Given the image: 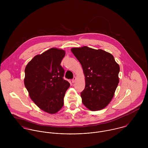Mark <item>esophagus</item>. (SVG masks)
Segmentation results:
<instances>
[{
  "instance_id": "esophagus-1",
  "label": "esophagus",
  "mask_w": 148,
  "mask_h": 148,
  "mask_svg": "<svg viewBox=\"0 0 148 148\" xmlns=\"http://www.w3.org/2000/svg\"><path fill=\"white\" fill-rule=\"evenodd\" d=\"M76 77L75 76V77H73V79L72 80V82L73 83H74L75 82V81H76Z\"/></svg>"
}]
</instances>
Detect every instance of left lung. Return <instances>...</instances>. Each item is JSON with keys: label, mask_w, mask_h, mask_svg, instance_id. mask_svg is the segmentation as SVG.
<instances>
[{"label": "left lung", "mask_w": 148, "mask_h": 148, "mask_svg": "<svg viewBox=\"0 0 148 148\" xmlns=\"http://www.w3.org/2000/svg\"><path fill=\"white\" fill-rule=\"evenodd\" d=\"M71 51L84 71L82 103L92 111L104 109L112 100L119 83V65L112 54L102 49L84 46L73 48Z\"/></svg>", "instance_id": "8db88e82"}]
</instances>
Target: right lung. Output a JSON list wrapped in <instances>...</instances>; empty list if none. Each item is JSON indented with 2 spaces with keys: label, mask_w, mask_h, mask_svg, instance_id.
<instances>
[{
  "label": "right lung",
  "mask_w": 148,
  "mask_h": 148,
  "mask_svg": "<svg viewBox=\"0 0 148 148\" xmlns=\"http://www.w3.org/2000/svg\"><path fill=\"white\" fill-rule=\"evenodd\" d=\"M64 50L51 48L35 56L25 68L24 85L30 98L42 110L50 114L63 107L64 97L70 84L63 79L60 65Z\"/></svg>",
  "instance_id": "right-lung-1"
}]
</instances>
